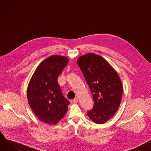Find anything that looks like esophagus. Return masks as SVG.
Segmentation results:
<instances>
[{"mask_svg": "<svg viewBox=\"0 0 151 151\" xmlns=\"http://www.w3.org/2000/svg\"><path fill=\"white\" fill-rule=\"evenodd\" d=\"M78 100V98H74V99H71V103H73V104H74V103H77Z\"/></svg>", "mask_w": 151, "mask_h": 151, "instance_id": "1", "label": "esophagus"}]
</instances>
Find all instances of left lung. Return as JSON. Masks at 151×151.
Instances as JSON below:
<instances>
[{
    "label": "left lung",
    "instance_id": "8db88e82",
    "mask_svg": "<svg viewBox=\"0 0 151 151\" xmlns=\"http://www.w3.org/2000/svg\"><path fill=\"white\" fill-rule=\"evenodd\" d=\"M77 62L94 101L93 109L87 114L95 124H104L114 116L120 106L123 93L121 80L110 65L98 55L81 56Z\"/></svg>",
    "mask_w": 151,
    "mask_h": 151
}]
</instances>
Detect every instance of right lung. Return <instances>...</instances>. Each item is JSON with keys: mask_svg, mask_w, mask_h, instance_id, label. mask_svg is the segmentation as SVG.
I'll return each mask as SVG.
<instances>
[{"mask_svg": "<svg viewBox=\"0 0 151 151\" xmlns=\"http://www.w3.org/2000/svg\"><path fill=\"white\" fill-rule=\"evenodd\" d=\"M68 62L65 56H50L38 65L30 80L27 90L28 103L44 123L58 124L68 110L70 103L63 96L58 78Z\"/></svg>", "mask_w": 151, "mask_h": 151, "instance_id": "obj_1", "label": "right lung"}]
</instances>
